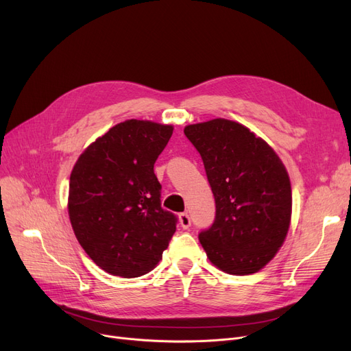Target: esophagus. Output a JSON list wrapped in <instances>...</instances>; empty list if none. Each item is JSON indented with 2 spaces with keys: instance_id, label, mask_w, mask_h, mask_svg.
<instances>
[{
  "instance_id": "1",
  "label": "esophagus",
  "mask_w": 351,
  "mask_h": 351,
  "mask_svg": "<svg viewBox=\"0 0 351 351\" xmlns=\"http://www.w3.org/2000/svg\"><path fill=\"white\" fill-rule=\"evenodd\" d=\"M179 223L183 229L191 228V216L188 213H180L179 215Z\"/></svg>"
}]
</instances>
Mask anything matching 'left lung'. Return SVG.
Instances as JSON below:
<instances>
[{
	"instance_id": "8db88e82",
	"label": "left lung",
	"mask_w": 351,
	"mask_h": 351,
	"mask_svg": "<svg viewBox=\"0 0 351 351\" xmlns=\"http://www.w3.org/2000/svg\"><path fill=\"white\" fill-rule=\"evenodd\" d=\"M185 135L200 154L216 216L199 242L209 261L229 274L265 267L282 247L291 217V186L285 165L246 126L212 119L188 125Z\"/></svg>"
}]
</instances>
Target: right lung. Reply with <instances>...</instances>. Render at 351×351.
Returning <instances> with one entry per match:
<instances>
[{
	"mask_svg": "<svg viewBox=\"0 0 351 351\" xmlns=\"http://www.w3.org/2000/svg\"><path fill=\"white\" fill-rule=\"evenodd\" d=\"M172 125L129 119L110 128L78 158L68 213L80 245L105 271L125 279L151 271L176 230L160 206L154 172Z\"/></svg>",
	"mask_w": 351,
	"mask_h": 351,
	"instance_id": "1",
	"label": "right lung"
}]
</instances>
